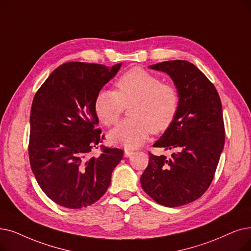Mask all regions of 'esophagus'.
<instances>
[{"instance_id":"1","label":"esophagus","mask_w":251,"mask_h":251,"mask_svg":"<svg viewBox=\"0 0 251 251\" xmlns=\"http://www.w3.org/2000/svg\"><path fill=\"white\" fill-rule=\"evenodd\" d=\"M132 154H133V151L129 150V149H125V150H124V156H125V157H130Z\"/></svg>"}]
</instances>
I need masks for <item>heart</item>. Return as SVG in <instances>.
Masks as SVG:
<instances>
[{
  "instance_id": "b5f03b06",
  "label": "heart",
  "mask_w": 251,
  "mask_h": 251,
  "mask_svg": "<svg viewBox=\"0 0 251 251\" xmlns=\"http://www.w3.org/2000/svg\"><path fill=\"white\" fill-rule=\"evenodd\" d=\"M116 91L102 90L96 95L94 110L105 126H113L129 108V118L108 134L111 143L135 149L148 139L151 131L160 133L172 124L180 104L179 90L173 83L144 69L125 72L116 83Z\"/></svg>"
}]
</instances>
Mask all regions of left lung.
Listing matches in <instances>:
<instances>
[{
    "label": "left lung",
    "mask_w": 251,
    "mask_h": 251,
    "mask_svg": "<svg viewBox=\"0 0 251 251\" xmlns=\"http://www.w3.org/2000/svg\"><path fill=\"white\" fill-rule=\"evenodd\" d=\"M151 69L168 74L180 94L176 119L152 147L176 151L171 158L149 151L140 183L158 204L178 207L200 198L214 177L225 145L222 102L214 85L187 60L163 61Z\"/></svg>",
    "instance_id": "1"
}]
</instances>
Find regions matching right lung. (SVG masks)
I'll use <instances>...</instances> for the list:
<instances>
[{"instance_id": "add662e5", "label": "right lung", "mask_w": 251, "mask_h": 251, "mask_svg": "<svg viewBox=\"0 0 251 251\" xmlns=\"http://www.w3.org/2000/svg\"><path fill=\"white\" fill-rule=\"evenodd\" d=\"M121 68L67 62L36 92L30 110L28 157L40 188L56 204L79 209L99 201L110 187L123 151L100 145L94 100ZM101 148V154L94 151Z\"/></svg>"}]
</instances>
